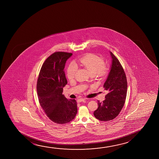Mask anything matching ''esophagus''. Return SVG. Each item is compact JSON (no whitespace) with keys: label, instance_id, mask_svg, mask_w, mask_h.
I'll use <instances>...</instances> for the list:
<instances>
[{"label":"esophagus","instance_id":"34e87169","mask_svg":"<svg viewBox=\"0 0 159 159\" xmlns=\"http://www.w3.org/2000/svg\"><path fill=\"white\" fill-rule=\"evenodd\" d=\"M87 99L86 98H80V99H79L77 100V102H84V101H85V100H86Z\"/></svg>","mask_w":159,"mask_h":159}]
</instances>
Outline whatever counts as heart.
<instances>
[{"mask_svg": "<svg viewBox=\"0 0 159 159\" xmlns=\"http://www.w3.org/2000/svg\"><path fill=\"white\" fill-rule=\"evenodd\" d=\"M77 63L86 68L91 75H96L100 78H104L110 72V68L105 65L104 59L96 55L89 54L77 60ZM78 67L74 63H70L67 69V76L71 80L75 76Z\"/></svg>", "mask_w": 159, "mask_h": 159, "instance_id": "heart-1", "label": "heart"}]
</instances>
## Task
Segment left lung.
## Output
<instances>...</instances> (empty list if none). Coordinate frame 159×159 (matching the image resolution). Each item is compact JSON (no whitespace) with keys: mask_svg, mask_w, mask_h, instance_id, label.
Here are the masks:
<instances>
[{"mask_svg":"<svg viewBox=\"0 0 159 159\" xmlns=\"http://www.w3.org/2000/svg\"><path fill=\"white\" fill-rule=\"evenodd\" d=\"M110 54L112 59L111 70L103 86L108 93L102 102L98 100V109L93 113L94 117L102 121L111 120L119 115L127 93V80L124 69L113 53Z\"/></svg>","mask_w":159,"mask_h":159,"instance_id":"left-lung-1","label":"left lung"}]
</instances>
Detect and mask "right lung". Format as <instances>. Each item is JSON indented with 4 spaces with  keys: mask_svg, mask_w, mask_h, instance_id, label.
I'll return each mask as SVG.
<instances>
[{
    "mask_svg": "<svg viewBox=\"0 0 159 159\" xmlns=\"http://www.w3.org/2000/svg\"><path fill=\"white\" fill-rule=\"evenodd\" d=\"M72 53L57 52L44 61L37 79V95L46 115L55 123L63 124L73 120L77 113L75 99H67L62 94L67 84L64 68Z\"/></svg>",
    "mask_w": 159,
    "mask_h": 159,
    "instance_id": "1",
    "label": "right lung"
}]
</instances>
